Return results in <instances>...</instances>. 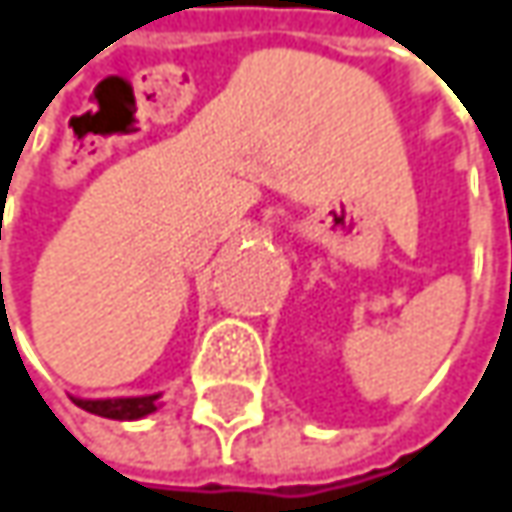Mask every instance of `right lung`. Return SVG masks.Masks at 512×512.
<instances>
[{
    "mask_svg": "<svg viewBox=\"0 0 512 512\" xmlns=\"http://www.w3.org/2000/svg\"><path fill=\"white\" fill-rule=\"evenodd\" d=\"M158 397L161 395H143V397H100V400H86V397H71L80 409H86L91 415L100 418H112V421H138L146 418L158 409Z\"/></svg>",
    "mask_w": 512,
    "mask_h": 512,
    "instance_id": "right-lung-1",
    "label": "right lung"
}]
</instances>
